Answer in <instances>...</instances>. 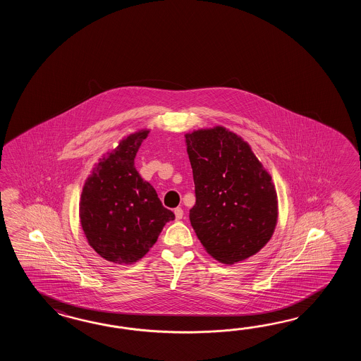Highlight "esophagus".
I'll return each instance as SVG.
<instances>
[{"instance_id":"obj_1","label":"esophagus","mask_w":361,"mask_h":361,"mask_svg":"<svg viewBox=\"0 0 361 361\" xmlns=\"http://www.w3.org/2000/svg\"><path fill=\"white\" fill-rule=\"evenodd\" d=\"M174 214H176V218L177 219H182L183 218V209L182 207H177V209H174Z\"/></svg>"}]
</instances>
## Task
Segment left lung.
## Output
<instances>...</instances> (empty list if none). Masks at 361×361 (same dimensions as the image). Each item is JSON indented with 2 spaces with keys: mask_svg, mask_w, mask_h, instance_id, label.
Here are the masks:
<instances>
[{
  "mask_svg": "<svg viewBox=\"0 0 361 361\" xmlns=\"http://www.w3.org/2000/svg\"><path fill=\"white\" fill-rule=\"evenodd\" d=\"M196 204L190 221L216 261L233 264L258 253L277 223L269 173L244 139L222 126L185 134Z\"/></svg>",
  "mask_w": 361,
  "mask_h": 361,
  "instance_id": "1",
  "label": "left lung"
}]
</instances>
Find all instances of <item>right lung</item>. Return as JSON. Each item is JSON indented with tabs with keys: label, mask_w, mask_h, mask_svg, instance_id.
<instances>
[{
	"label": "right lung",
	"mask_w": 361,
	"mask_h": 361,
	"mask_svg": "<svg viewBox=\"0 0 361 361\" xmlns=\"http://www.w3.org/2000/svg\"><path fill=\"white\" fill-rule=\"evenodd\" d=\"M148 133L130 134L104 154L81 193L80 222L89 245L106 261L118 264L145 257L164 226L176 218L134 166Z\"/></svg>",
	"instance_id": "obj_1"
}]
</instances>
